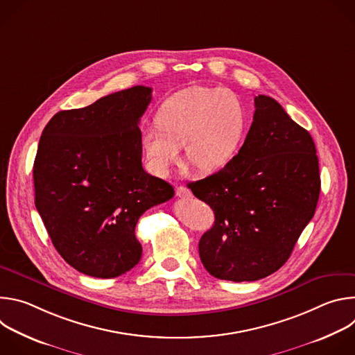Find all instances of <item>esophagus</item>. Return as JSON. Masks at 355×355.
Returning <instances> with one entry per match:
<instances>
[{"label":"esophagus","mask_w":355,"mask_h":355,"mask_svg":"<svg viewBox=\"0 0 355 355\" xmlns=\"http://www.w3.org/2000/svg\"><path fill=\"white\" fill-rule=\"evenodd\" d=\"M175 193H177V196H180V198H191V196H192L191 191H189L188 188H185V187H181V185L177 187Z\"/></svg>","instance_id":"esophagus-1"}]
</instances>
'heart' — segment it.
<instances>
[{
    "label": "heart",
    "instance_id": "obj_1",
    "mask_svg": "<svg viewBox=\"0 0 355 355\" xmlns=\"http://www.w3.org/2000/svg\"><path fill=\"white\" fill-rule=\"evenodd\" d=\"M245 125V108L234 92L219 87L181 89L160 107L157 126L141 130L148 168L166 177L185 144L189 163L202 171H216L236 155Z\"/></svg>",
    "mask_w": 355,
    "mask_h": 355
}]
</instances>
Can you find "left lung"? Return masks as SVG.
<instances>
[{
  "instance_id": "8db88e82",
  "label": "left lung",
  "mask_w": 355,
  "mask_h": 355,
  "mask_svg": "<svg viewBox=\"0 0 355 355\" xmlns=\"http://www.w3.org/2000/svg\"><path fill=\"white\" fill-rule=\"evenodd\" d=\"M256 112L239 153L218 173L191 182L214 209L199 257L219 279L257 281L279 270L315 215L320 193L316 146L275 99L254 98Z\"/></svg>"
}]
</instances>
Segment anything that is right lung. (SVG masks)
<instances>
[{"label":"right lung","instance_id":"right-lung-1","mask_svg":"<svg viewBox=\"0 0 355 355\" xmlns=\"http://www.w3.org/2000/svg\"><path fill=\"white\" fill-rule=\"evenodd\" d=\"M151 88L136 85L58 112L33 163L35 205L55 248L77 271L115 278L141 257L135 227L174 188L141 167L140 118Z\"/></svg>","mask_w":355,"mask_h":355}]
</instances>
